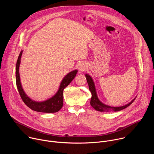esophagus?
<instances>
[{"label": "esophagus", "mask_w": 154, "mask_h": 154, "mask_svg": "<svg viewBox=\"0 0 154 154\" xmlns=\"http://www.w3.org/2000/svg\"><path fill=\"white\" fill-rule=\"evenodd\" d=\"M86 69V66L84 63H80L79 66V70L80 72L85 71Z\"/></svg>", "instance_id": "34e87169"}]
</instances>
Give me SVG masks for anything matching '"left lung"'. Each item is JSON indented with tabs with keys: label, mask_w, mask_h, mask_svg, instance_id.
I'll use <instances>...</instances> for the list:
<instances>
[{
	"label": "left lung",
	"mask_w": 154,
	"mask_h": 154,
	"mask_svg": "<svg viewBox=\"0 0 154 154\" xmlns=\"http://www.w3.org/2000/svg\"><path fill=\"white\" fill-rule=\"evenodd\" d=\"M85 77L89 86V89L91 91V93L92 94L90 104L91 105L96 109V110L98 112H118L122 109L128 107L130 104L132 103V102L135 100V98L131 102H130L128 103L121 106H109L107 105H105L98 98L96 90V87L94 83V81L92 79V77L88 74H85Z\"/></svg>",
	"instance_id": "1"
}]
</instances>
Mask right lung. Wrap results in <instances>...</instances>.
Masks as SVG:
<instances>
[{
  "label": "right lung",
  "mask_w": 154,
  "mask_h": 154,
  "mask_svg": "<svg viewBox=\"0 0 154 154\" xmlns=\"http://www.w3.org/2000/svg\"><path fill=\"white\" fill-rule=\"evenodd\" d=\"M23 52V51H20L16 66V82L21 99L28 107L34 111L42 113H56L58 112L63 105V90L74 79L77 73V70L75 69L70 72L63 78L58 90L54 96L42 102L33 100L25 93L20 83L19 69Z\"/></svg>",
  "instance_id": "1"
}]
</instances>
